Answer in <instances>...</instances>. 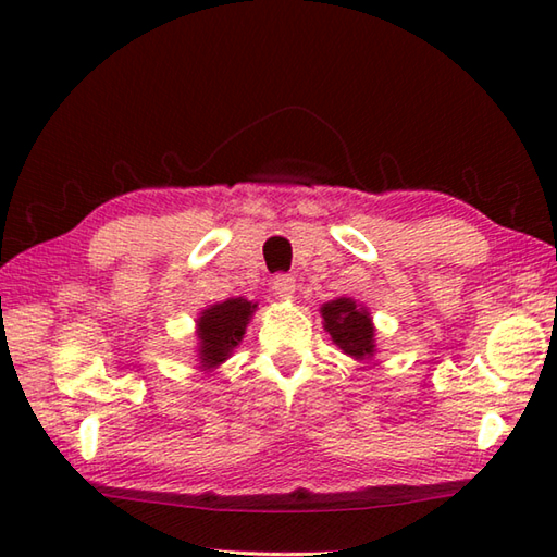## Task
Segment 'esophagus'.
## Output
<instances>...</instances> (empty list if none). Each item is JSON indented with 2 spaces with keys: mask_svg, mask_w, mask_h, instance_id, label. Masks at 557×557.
I'll return each mask as SVG.
<instances>
[{
  "mask_svg": "<svg viewBox=\"0 0 557 557\" xmlns=\"http://www.w3.org/2000/svg\"><path fill=\"white\" fill-rule=\"evenodd\" d=\"M272 292H275L282 299H292L294 292H297V280H294L292 275H275L272 277Z\"/></svg>",
  "mask_w": 557,
  "mask_h": 557,
  "instance_id": "34e87169",
  "label": "esophagus"
}]
</instances>
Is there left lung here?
<instances>
[{
  "label": "left lung",
  "mask_w": 557,
  "mask_h": 557,
  "mask_svg": "<svg viewBox=\"0 0 557 557\" xmlns=\"http://www.w3.org/2000/svg\"><path fill=\"white\" fill-rule=\"evenodd\" d=\"M323 321L325 330L333 337L335 345L347 354V357L363 361L371 359L375 354V330L371 323V313L361 309V306L339 297L335 301L323 304Z\"/></svg>",
  "instance_id": "1"
}]
</instances>
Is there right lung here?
I'll return each mask as SVG.
<instances>
[{
  "instance_id": "add662e5",
  "label": "right lung",
  "mask_w": 557,
  "mask_h": 557,
  "mask_svg": "<svg viewBox=\"0 0 557 557\" xmlns=\"http://www.w3.org/2000/svg\"><path fill=\"white\" fill-rule=\"evenodd\" d=\"M258 304L246 299H227L212 304L198 318V361L200 369L212 371L232 357V349L239 345L246 325L251 321Z\"/></svg>"
}]
</instances>
